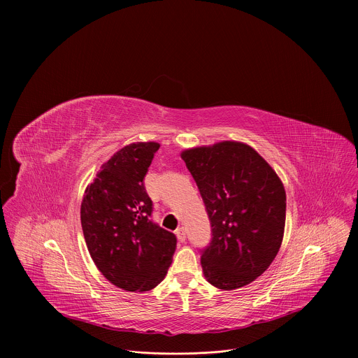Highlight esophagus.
<instances>
[{
  "label": "esophagus",
  "instance_id": "34e87169",
  "mask_svg": "<svg viewBox=\"0 0 358 358\" xmlns=\"http://www.w3.org/2000/svg\"><path fill=\"white\" fill-rule=\"evenodd\" d=\"M176 235H177L178 241L184 242V241H185V238H187V234H185V228H184V227H180V228H177V231H176Z\"/></svg>",
  "mask_w": 358,
  "mask_h": 358
}]
</instances>
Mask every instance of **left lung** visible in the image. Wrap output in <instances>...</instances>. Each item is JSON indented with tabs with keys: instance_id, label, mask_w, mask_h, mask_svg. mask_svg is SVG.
I'll list each match as a JSON object with an SVG mask.
<instances>
[{
	"instance_id": "1",
	"label": "left lung",
	"mask_w": 358,
	"mask_h": 358,
	"mask_svg": "<svg viewBox=\"0 0 358 358\" xmlns=\"http://www.w3.org/2000/svg\"><path fill=\"white\" fill-rule=\"evenodd\" d=\"M211 222L201 250L206 279L232 290L249 285L273 262L282 245L286 192L275 170L250 145L221 141L184 150Z\"/></svg>"
}]
</instances>
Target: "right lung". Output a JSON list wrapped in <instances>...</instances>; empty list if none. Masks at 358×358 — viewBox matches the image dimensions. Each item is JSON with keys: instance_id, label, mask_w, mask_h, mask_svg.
<instances>
[{"instance_id": "obj_1", "label": "right lung", "mask_w": 358, "mask_h": 358, "mask_svg": "<svg viewBox=\"0 0 358 358\" xmlns=\"http://www.w3.org/2000/svg\"><path fill=\"white\" fill-rule=\"evenodd\" d=\"M159 143H131L100 167L86 187L80 222L90 257L110 283L129 292L155 289L173 262L177 238L152 222L144 177Z\"/></svg>"}]
</instances>
